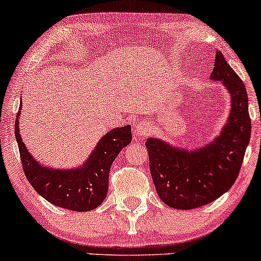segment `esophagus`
<instances>
[{"label":"esophagus","instance_id":"1","mask_svg":"<svg viewBox=\"0 0 261 261\" xmlns=\"http://www.w3.org/2000/svg\"><path fill=\"white\" fill-rule=\"evenodd\" d=\"M152 127H153V125H152L151 122L141 121L136 125V127H135V134H136L137 136L143 137L146 136V135H149L152 133Z\"/></svg>","mask_w":261,"mask_h":261}]
</instances>
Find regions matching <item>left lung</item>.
<instances>
[{
    "instance_id": "8db88e82",
    "label": "left lung",
    "mask_w": 261,
    "mask_h": 261,
    "mask_svg": "<svg viewBox=\"0 0 261 261\" xmlns=\"http://www.w3.org/2000/svg\"><path fill=\"white\" fill-rule=\"evenodd\" d=\"M210 79L227 87L230 114L220 136L195 151L174 148L157 139L146 141L149 170L158 196L173 208L191 210L207 205L234 184L250 140L251 121L243 81L217 51Z\"/></svg>"
}]
</instances>
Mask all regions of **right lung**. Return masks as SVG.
Returning <instances> with one entry per match:
<instances>
[{"label":"right lung","mask_w":261,"mask_h":261,"mask_svg":"<svg viewBox=\"0 0 261 261\" xmlns=\"http://www.w3.org/2000/svg\"><path fill=\"white\" fill-rule=\"evenodd\" d=\"M22 108V104L19 106ZM17 114L14 134L19 148L24 174L45 200L59 207L86 212L98 207L106 199L109 184V172L114 160L131 142V126L113 128L103 136L93 153L80 168L56 170L39 164L27 151L19 135Z\"/></svg>","instance_id":"right-lung-1"}]
</instances>
